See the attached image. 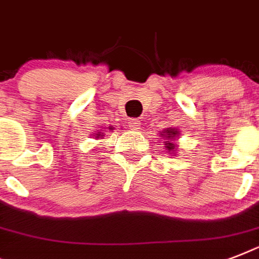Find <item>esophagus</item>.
I'll return each mask as SVG.
<instances>
[{
  "label": "esophagus",
  "instance_id": "34e87169",
  "mask_svg": "<svg viewBox=\"0 0 259 259\" xmlns=\"http://www.w3.org/2000/svg\"><path fill=\"white\" fill-rule=\"evenodd\" d=\"M140 125H141V122L138 121V119H136V118L129 119V122H127V126H129L132 130H138L140 129Z\"/></svg>",
  "mask_w": 259,
  "mask_h": 259
}]
</instances>
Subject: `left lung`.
Here are the masks:
<instances>
[{
	"label": "left lung",
	"mask_w": 259,
	"mask_h": 259,
	"mask_svg": "<svg viewBox=\"0 0 259 259\" xmlns=\"http://www.w3.org/2000/svg\"><path fill=\"white\" fill-rule=\"evenodd\" d=\"M176 134H179V132H176L175 129L165 130L164 134H162V136L165 137L164 138V140H165V141H164V145H165V148L168 149V152H170V150H173L176 148V145L173 144V138L176 137Z\"/></svg>",
	"instance_id": "1"
}]
</instances>
